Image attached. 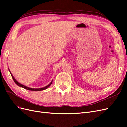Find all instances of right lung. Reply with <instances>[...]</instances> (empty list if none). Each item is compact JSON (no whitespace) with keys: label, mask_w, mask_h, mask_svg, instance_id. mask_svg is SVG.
I'll return each mask as SVG.
<instances>
[{"label":"right lung","mask_w":127,"mask_h":127,"mask_svg":"<svg viewBox=\"0 0 127 127\" xmlns=\"http://www.w3.org/2000/svg\"><path fill=\"white\" fill-rule=\"evenodd\" d=\"M8 70H9V72H10V73H11V76H12V78H13V80H14V82H15V83L16 84H17V85H18L19 86L21 87H22V88H24V89H26V90H28L34 91H37L44 90H45V89H47V88H48V87H49V86L51 85L52 82H53V80H52L51 82L48 85H47L46 86H45V87H41V88H31V87H28V86H25V85H23V84H22L20 83L19 82H18V81L15 79V78L14 77V76H13V74H12V73L11 72L10 70H9V68H8Z\"/></svg>","instance_id":"obj_1"}]
</instances>
